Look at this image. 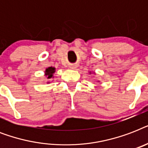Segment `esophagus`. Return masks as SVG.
<instances>
[{
    "label": "esophagus",
    "mask_w": 148,
    "mask_h": 148,
    "mask_svg": "<svg viewBox=\"0 0 148 148\" xmlns=\"http://www.w3.org/2000/svg\"><path fill=\"white\" fill-rule=\"evenodd\" d=\"M71 69H73V70H75L77 68V65L76 64H72V65H71Z\"/></svg>",
    "instance_id": "obj_1"
}]
</instances>
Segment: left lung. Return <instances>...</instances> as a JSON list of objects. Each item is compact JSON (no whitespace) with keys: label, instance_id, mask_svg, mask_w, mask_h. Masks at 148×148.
I'll return each instance as SVG.
<instances>
[{"label":"left lung","instance_id":"left-lung-1","mask_svg":"<svg viewBox=\"0 0 148 148\" xmlns=\"http://www.w3.org/2000/svg\"><path fill=\"white\" fill-rule=\"evenodd\" d=\"M92 73H94V74H95V72H91V71L89 72V74H92Z\"/></svg>","mask_w":148,"mask_h":148}]
</instances>
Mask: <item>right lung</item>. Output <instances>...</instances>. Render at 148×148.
<instances>
[{
  "instance_id": "add662e5",
  "label": "right lung",
  "mask_w": 148,
  "mask_h": 148,
  "mask_svg": "<svg viewBox=\"0 0 148 148\" xmlns=\"http://www.w3.org/2000/svg\"><path fill=\"white\" fill-rule=\"evenodd\" d=\"M56 71V68L54 67H47L46 70L45 71V77L47 79V84H50L51 82H52V79L54 77L53 76V74L55 73ZM51 81V82L50 81Z\"/></svg>"
}]
</instances>
